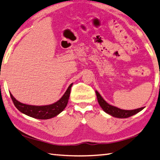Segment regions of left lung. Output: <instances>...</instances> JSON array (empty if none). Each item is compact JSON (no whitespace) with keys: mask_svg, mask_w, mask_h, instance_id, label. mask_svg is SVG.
<instances>
[{"mask_svg":"<svg viewBox=\"0 0 160 160\" xmlns=\"http://www.w3.org/2000/svg\"><path fill=\"white\" fill-rule=\"evenodd\" d=\"M96 93L97 96V99H98V102L100 106H101V108L103 109V111L105 112L107 114H110L112 117L116 118H124L132 117V116L137 114L138 112L142 111V109L144 108H141L133 109V110H125V109H121L117 107H114L113 105L108 104V103L102 98V97L100 95V93L97 92V91H96Z\"/></svg>","mask_w":160,"mask_h":160,"instance_id":"left-lung-1","label":"left lung"}]
</instances>
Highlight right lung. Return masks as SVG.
Segmentation results:
<instances>
[{
  "label": "right lung",
  "mask_w": 160,
  "mask_h": 160,
  "mask_svg": "<svg viewBox=\"0 0 160 160\" xmlns=\"http://www.w3.org/2000/svg\"><path fill=\"white\" fill-rule=\"evenodd\" d=\"M72 84L73 83L70 84L64 94L58 101L48 105L35 106L23 104V103L18 101L11 93H9V94H10L11 98L15 107L23 114L34 118H38V119H49V118L55 117L59 113H61L67 107Z\"/></svg>",
  "instance_id": "1"
}]
</instances>
